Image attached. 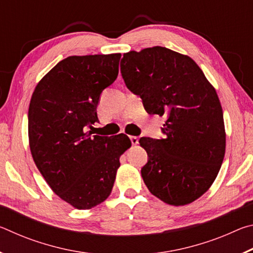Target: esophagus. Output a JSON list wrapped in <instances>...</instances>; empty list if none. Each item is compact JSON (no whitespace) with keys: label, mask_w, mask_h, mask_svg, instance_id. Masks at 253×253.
I'll return each instance as SVG.
<instances>
[{"label":"esophagus","mask_w":253,"mask_h":253,"mask_svg":"<svg viewBox=\"0 0 253 253\" xmlns=\"http://www.w3.org/2000/svg\"><path fill=\"white\" fill-rule=\"evenodd\" d=\"M130 140H131L132 145H137L139 142V138L137 136H130Z\"/></svg>","instance_id":"1"}]
</instances>
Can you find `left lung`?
<instances>
[{"instance_id":"left-lung-1","label":"left lung","mask_w":253,"mask_h":253,"mask_svg":"<svg viewBox=\"0 0 253 253\" xmlns=\"http://www.w3.org/2000/svg\"><path fill=\"white\" fill-rule=\"evenodd\" d=\"M124 81L148 114L165 116V138L142 137L148 161L144 183L163 202L186 205L207 192L225 154L219 97L193 59L164 46L124 53Z\"/></svg>"}]
</instances>
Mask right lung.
I'll return each instance as SVG.
<instances>
[{
    "label": "right lung",
    "instance_id": "obj_1",
    "mask_svg": "<svg viewBox=\"0 0 253 253\" xmlns=\"http://www.w3.org/2000/svg\"><path fill=\"white\" fill-rule=\"evenodd\" d=\"M121 53L71 55L57 63L32 93L29 144L33 161L60 199L89 210L108 198L131 146L126 135L111 138L87 129L98 122L102 90L116 80Z\"/></svg>",
    "mask_w": 253,
    "mask_h": 253
}]
</instances>
